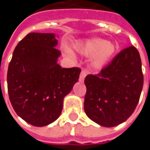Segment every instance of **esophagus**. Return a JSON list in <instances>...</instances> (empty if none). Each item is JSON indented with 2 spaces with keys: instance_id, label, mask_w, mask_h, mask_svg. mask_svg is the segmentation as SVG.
Instances as JSON below:
<instances>
[{
  "instance_id": "34e87169",
  "label": "esophagus",
  "mask_w": 150,
  "mask_h": 150,
  "mask_svg": "<svg viewBox=\"0 0 150 150\" xmlns=\"http://www.w3.org/2000/svg\"><path fill=\"white\" fill-rule=\"evenodd\" d=\"M87 74H88L87 71H85V70H82L81 73H80V75H79V82H80V83H83V82L84 81V79L85 77H86Z\"/></svg>"
}]
</instances>
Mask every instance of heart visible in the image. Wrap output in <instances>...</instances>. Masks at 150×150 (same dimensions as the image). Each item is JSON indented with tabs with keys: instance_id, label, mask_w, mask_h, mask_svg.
I'll return each mask as SVG.
<instances>
[{
	"instance_id": "1",
	"label": "heart",
	"mask_w": 150,
	"mask_h": 150,
	"mask_svg": "<svg viewBox=\"0 0 150 150\" xmlns=\"http://www.w3.org/2000/svg\"><path fill=\"white\" fill-rule=\"evenodd\" d=\"M75 49L81 55L91 57V65L95 67H99L104 65L116 52L115 45L102 38H91L86 40L77 45ZM64 51L67 55H73L72 51L68 48H66Z\"/></svg>"
}]
</instances>
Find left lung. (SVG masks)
Masks as SVG:
<instances>
[{
  "instance_id": "8db88e82",
  "label": "left lung",
  "mask_w": 150,
  "mask_h": 150,
  "mask_svg": "<svg viewBox=\"0 0 150 150\" xmlns=\"http://www.w3.org/2000/svg\"><path fill=\"white\" fill-rule=\"evenodd\" d=\"M84 111L98 125L114 127L125 122L138 104L143 87L142 60L129 46L96 75L86 76Z\"/></svg>"
}]
</instances>
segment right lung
I'll use <instances>...</instances> for the list:
<instances>
[{"label":"right lung","mask_w":150,"mask_h":150,"mask_svg":"<svg viewBox=\"0 0 150 150\" xmlns=\"http://www.w3.org/2000/svg\"><path fill=\"white\" fill-rule=\"evenodd\" d=\"M58 38V37H57ZM56 35L30 33L13 53L7 74L9 100L18 116L32 125H48L61 115L63 99L79 78L78 67L62 68Z\"/></svg>","instance_id":"1"}]
</instances>
